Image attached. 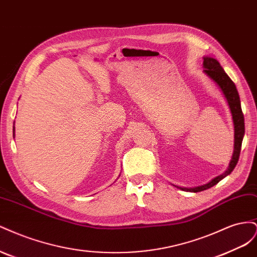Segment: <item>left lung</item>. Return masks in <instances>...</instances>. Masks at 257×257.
<instances>
[{
	"instance_id": "1",
	"label": "left lung",
	"mask_w": 257,
	"mask_h": 257,
	"mask_svg": "<svg viewBox=\"0 0 257 257\" xmlns=\"http://www.w3.org/2000/svg\"><path fill=\"white\" fill-rule=\"evenodd\" d=\"M204 72L209 76L217 85H219L221 91L223 92V94L226 98L229 109L232 115V122H234V130H235V142H234V153H232L231 161L229 163V166L227 168L226 172L224 174L215 177L212 179L211 181L208 182L207 184L196 186V188H181V186L175 185L176 188L180 189L182 191L186 192H201L205 191L207 189L212 188L213 185L216 183H219L223 178L228 176L234 168L236 167L238 160H239V155H240V150H241V144H242V139L244 135V116L242 113V110H241V104H240V97L238 94V91L235 83L232 82V80L229 78L228 75L225 73L223 67L221 64L217 62V60L210 58V57H204Z\"/></svg>"
}]
</instances>
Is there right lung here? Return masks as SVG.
Returning <instances> with one entry per match:
<instances>
[{
    "label": "right lung",
    "mask_w": 257,
    "mask_h": 257,
    "mask_svg": "<svg viewBox=\"0 0 257 257\" xmlns=\"http://www.w3.org/2000/svg\"><path fill=\"white\" fill-rule=\"evenodd\" d=\"M14 136H15V127H14Z\"/></svg>",
    "instance_id": "obj_1"
}]
</instances>
